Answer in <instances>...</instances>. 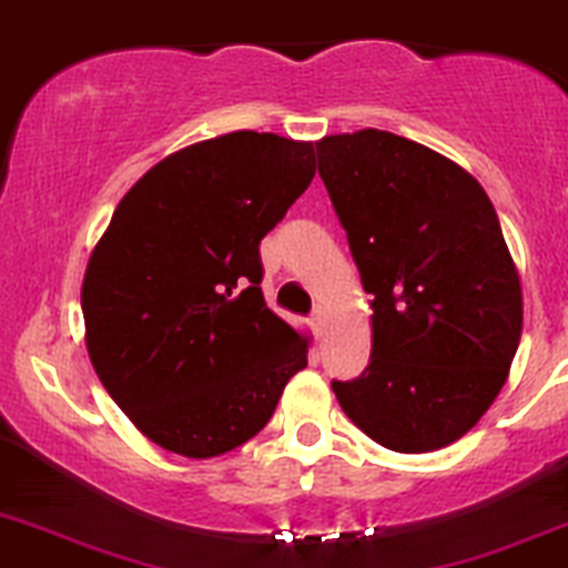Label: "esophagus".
<instances>
[{"label":"esophagus","instance_id":"obj_1","mask_svg":"<svg viewBox=\"0 0 568 568\" xmlns=\"http://www.w3.org/2000/svg\"><path fill=\"white\" fill-rule=\"evenodd\" d=\"M311 327L316 329V335H322V329H324V311H322V307H316V311H313Z\"/></svg>","mask_w":568,"mask_h":568}]
</instances>
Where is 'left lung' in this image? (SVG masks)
I'll use <instances>...</instances> for the list:
<instances>
[{"label":"left lung","mask_w":568,"mask_h":568,"mask_svg":"<svg viewBox=\"0 0 568 568\" xmlns=\"http://www.w3.org/2000/svg\"><path fill=\"white\" fill-rule=\"evenodd\" d=\"M352 261L372 294V357L333 379L346 416L394 453L458 442L497 399L521 338V285L483 185L385 130L316 144Z\"/></svg>","instance_id":"left-lung-1"}]
</instances>
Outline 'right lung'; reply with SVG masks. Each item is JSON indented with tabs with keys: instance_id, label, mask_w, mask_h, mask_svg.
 Returning <instances> with one entry per match:
<instances>
[{
	"instance_id": "obj_1",
	"label": "right lung",
	"mask_w": 568,
	"mask_h": 568,
	"mask_svg": "<svg viewBox=\"0 0 568 568\" xmlns=\"http://www.w3.org/2000/svg\"><path fill=\"white\" fill-rule=\"evenodd\" d=\"M316 174L313 144L230 132L152 166L82 280L88 355L169 453L213 458L266 427L307 341L268 311L261 241Z\"/></svg>"
}]
</instances>
